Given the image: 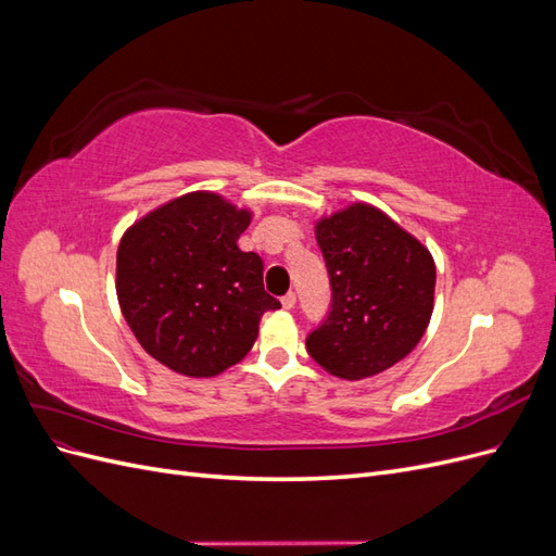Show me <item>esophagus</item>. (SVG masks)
<instances>
[{
    "label": "esophagus",
    "mask_w": 556,
    "mask_h": 556,
    "mask_svg": "<svg viewBox=\"0 0 556 556\" xmlns=\"http://www.w3.org/2000/svg\"><path fill=\"white\" fill-rule=\"evenodd\" d=\"M280 301H282V306L290 311V308H294V304H296V294H294V292H288Z\"/></svg>",
    "instance_id": "34e87169"
}]
</instances>
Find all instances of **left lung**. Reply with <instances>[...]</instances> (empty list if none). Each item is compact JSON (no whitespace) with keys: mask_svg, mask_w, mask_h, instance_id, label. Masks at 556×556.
Here are the masks:
<instances>
[{"mask_svg":"<svg viewBox=\"0 0 556 556\" xmlns=\"http://www.w3.org/2000/svg\"><path fill=\"white\" fill-rule=\"evenodd\" d=\"M315 233L331 304L308 333V355L345 380L376 376L422 339L433 311V260L408 231L366 204L319 220Z\"/></svg>","mask_w":556,"mask_h":556,"instance_id":"left-lung-1","label":"left lung"}]
</instances>
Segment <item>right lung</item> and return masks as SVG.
I'll return each mask as SVG.
<instances>
[{
  "mask_svg": "<svg viewBox=\"0 0 556 556\" xmlns=\"http://www.w3.org/2000/svg\"><path fill=\"white\" fill-rule=\"evenodd\" d=\"M250 213L192 192L146 215L117 248V301L150 357L208 378L241 362L260 317L280 308L264 292V264L237 241Z\"/></svg>",
  "mask_w": 556,
  "mask_h": 556,
  "instance_id": "1",
  "label": "right lung"
}]
</instances>
